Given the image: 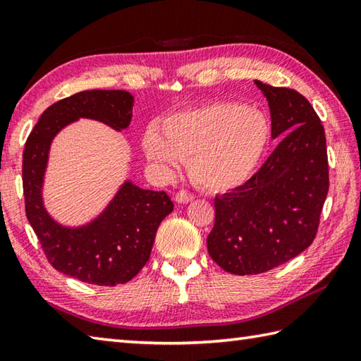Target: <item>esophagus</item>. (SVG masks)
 <instances>
[{
    "instance_id": "1",
    "label": "esophagus",
    "mask_w": 361,
    "mask_h": 361,
    "mask_svg": "<svg viewBox=\"0 0 361 361\" xmlns=\"http://www.w3.org/2000/svg\"><path fill=\"white\" fill-rule=\"evenodd\" d=\"M175 200L178 202V203H189V202H192L194 200V195L190 194V192H188V190H180L178 194L175 195Z\"/></svg>"
}]
</instances>
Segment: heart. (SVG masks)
<instances>
[{
  "mask_svg": "<svg viewBox=\"0 0 361 361\" xmlns=\"http://www.w3.org/2000/svg\"><path fill=\"white\" fill-rule=\"evenodd\" d=\"M161 134L145 133L148 161L171 173L189 161L197 185L209 190L236 188L249 178L269 144L271 128L263 112L238 103H211L164 120Z\"/></svg>",
  "mask_w": 361,
  "mask_h": 361,
  "instance_id": "b5f03b06",
  "label": "heart"
}]
</instances>
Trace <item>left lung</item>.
I'll return each mask as SVG.
<instances>
[{
	"instance_id": "left-lung-1",
	"label": "left lung",
	"mask_w": 361,
	"mask_h": 361,
	"mask_svg": "<svg viewBox=\"0 0 361 361\" xmlns=\"http://www.w3.org/2000/svg\"><path fill=\"white\" fill-rule=\"evenodd\" d=\"M269 102L280 144L243 186L214 199L208 253L224 271L255 275L302 253L314 241L329 192L326 133L298 90L255 81Z\"/></svg>"
}]
</instances>
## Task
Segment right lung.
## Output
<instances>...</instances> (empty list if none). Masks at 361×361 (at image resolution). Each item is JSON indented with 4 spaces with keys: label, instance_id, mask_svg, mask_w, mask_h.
<instances>
[{
    "label": "right lung",
    "instance_id": "obj_1",
    "mask_svg": "<svg viewBox=\"0 0 361 361\" xmlns=\"http://www.w3.org/2000/svg\"><path fill=\"white\" fill-rule=\"evenodd\" d=\"M133 95L125 90H84L44 111L23 150V194L30 221L47 259L56 271L98 286H116L136 277L150 258L157 230L173 203L164 190L126 181L94 222L67 228L54 222L42 203V183L53 137L80 117L116 130L131 122Z\"/></svg>",
    "mask_w": 361,
    "mask_h": 361
}]
</instances>
